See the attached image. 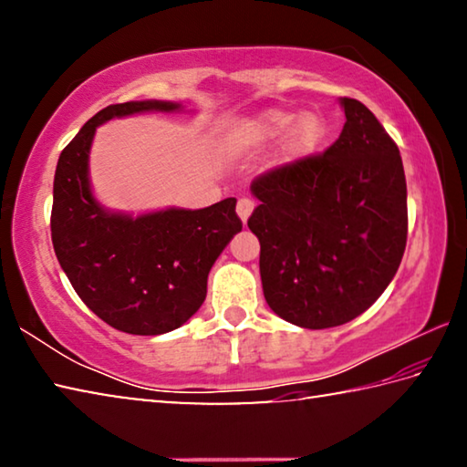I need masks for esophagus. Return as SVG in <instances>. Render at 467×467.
Returning <instances> with one entry per match:
<instances>
[{
  "label": "esophagus",
  "instance_id": "34e87169",
  "mask_svg": "<svg viewBox=\"0 0 467 467\" xmlns=\"http://www.w3.org/2000/svg\"><path fill=\"white\" fill-rule=\"evenodd\" d=\"M253 208H255V203H253V200H249V197H241V200L236 202V214H239V218L243 220V224H247Z\"/></svg>",
  "mask_w": 467,
  "mask_h": 467
}]
</instances>
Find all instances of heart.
I'll return each instance as SVG.
<instances>
[{"instance_id": "1", "label": "heart", "mask_w": 467, "mask_h": 467, "mask_svg": "<svg viewBox=\"0 0 467 467\" xmlns=\"http://www.w3.org/2000/svg\"><path fill=\"white\" fill-rule=\"evenodd\" d=\"M284 144V158L286 161H298L313 154L326 140V121L319 115H303L298 119L296 113L284 109L265 110L255 119L249 121L244 128L236 133L234 146L241 152H253V150H262L272 146L282 136H286Z\"/></svg>"}]
</instances>
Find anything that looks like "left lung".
Wrapping results in <instances>:
<instances>
[{
	"instance_id": "left-lung-1",
	"label": "left lung",
	"mask_w": 467,
	"mask_h": 467,
	"mask_svg": "<svg viewBox=\"0 0 467 467\" xmlns=\"http://www.w3.org/2000/svg\"><path fill=\"white\" fill-rule=\"evenodd\" d=\"M344 130L326 152L274 167L251 183L249 218L270 309L326 329L365 313L389 286L408 239L398 144L357 99L339 100Z\"/></svg>"
}]
</instances>
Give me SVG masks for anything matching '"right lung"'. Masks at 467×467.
Listing matches in <instances>:
<instances>
[{
    "label": "right lung",
    "instance_id": "obj_1",
    "mask_svg": "<svg viewBox=\"0 0 467 467\" xmlns=\"http://www.w3.org/2000/svg\"><path fill=\"white\" fill-rule=\"evenodd\" d=\"M179 109L167 100L102 109L63 148L55 171L51 241L59 265L94 315L133 336L183 326L203 303L212 265L243 228L234 197L202 210L171 208L138 218L107 212L94 200L88 154L99 125Z\"/></svg>",
    "mask_w": 467,
    "mask_h": 467
}]
</instances>
